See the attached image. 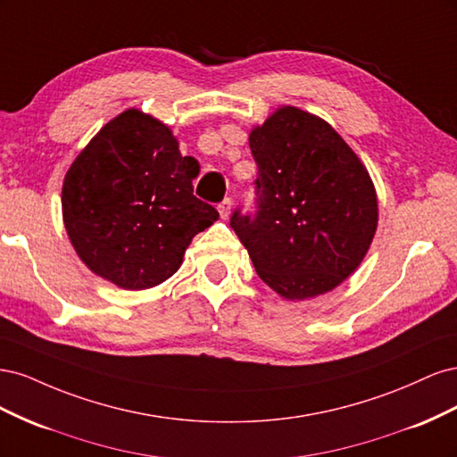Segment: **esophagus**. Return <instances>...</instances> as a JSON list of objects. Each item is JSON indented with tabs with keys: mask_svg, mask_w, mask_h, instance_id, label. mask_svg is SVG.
<instances>
[{
	"mask_svg": "<svg viewBox=\"0 0 457 457\" xmlns=\"http://www.w3.org/2000/svg\"><path fill=\"white\" fill-rule=\"evenodd\" d=\"M230 210H232V202L228 198H225L223 202L219 204V213H220V217H223V219H228Z\"/></svg>",
	"mask_w": 457,
	"mask_h": 457,
	"instance_id": "esophagus-1",
	"label": "esophagus"
}]
</instances>
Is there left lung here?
<instances>
[{"instance_id":"1","label":"left lung","mask_w":457,"mask_h":457,"mask_svg":"<svg viewBox=\"0 0 457 457\" xmlns=\"http://www.w3.org/2000/svg\"><path fill=\"white\" fill-rule=\"evenodd\" d=\"M257 212L230 227L259 278L284 299L339 286L361 265L378 228V196L358 156L322 118L282 106L250 133Z\"/></svg>"}]
</instances>
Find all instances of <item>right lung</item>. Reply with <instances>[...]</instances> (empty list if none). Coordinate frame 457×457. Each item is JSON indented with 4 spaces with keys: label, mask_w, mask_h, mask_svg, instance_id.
<instances>
[{
    "label": "right lung",
    "mask_w": 457,
    "mask_h": 457,
    "mask_svg": "<svg viewBox=\"0 0 457 457\" xmlns=\"http://www.w3.org/2000/svg\"><path fill=\"white\" fill-rule=\"evenodd\" d=\"M195 158L171 129L129 108L79 152L62 185V219L86 265L123 289H146L181 267L219 213L195 196Z\"/></svg>",
    "instance_id": "obj_1"
}]
</instances>
